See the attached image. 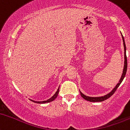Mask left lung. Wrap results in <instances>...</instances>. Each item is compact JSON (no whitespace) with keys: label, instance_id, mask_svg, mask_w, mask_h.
I'll return each instance as SVG.
<instances>
[{"label":"left lung","instance_id":"1","mask_svg":"<svg viewBox=\"0 0 130 130\" xmlns=\"http://www.w3.org/2000/svg\"><path fill=\"white\" fill-rule=\"evenodd\" d=\"M122 39H123V46H124V56H125V61H124V68H123V73H122V77H121L120 80H119V83L116 85V87L110 91V93L107 94L106 95H104V96H101V97H90V96H87L86 95L83 94L80 91V95L83 98L85 99V100L88 101L90 102H101L103 101L107 100L109 98H110L113 93H115V91H116L118 87H119L122 82L123 81L124 77H125V75H126V71H127V58H126V45H125V40H124V38L123 35L122 34Z\"/></svg>","mask_w":130,"mask_h":130}]
</instances>
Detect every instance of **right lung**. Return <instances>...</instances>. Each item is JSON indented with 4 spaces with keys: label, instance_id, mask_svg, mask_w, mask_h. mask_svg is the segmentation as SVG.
Listing matches in <instances>:
<instances>
[{
    "label": "right lung",
    "instance_id": "obj_1",
    "mask_svg": "<svg viewBox=\"0 0 130 130\" xmlns=\"http://www.w3.org/2000/svg\"><path fill=\"white\" fill-rule=\"evenodd\" d=\"M59 87L58 88V89L57 90V91H56V92L55 93V94H54V95L52 96L51 98L48 99V100H47L46 101H35L34 100H30L31 101L34 102V103H38V104H45V103H50V102H52L53 101L55 100V99L58 96V93H59Z\"/></svg>",
    "mask_w": 130,
    "mask_h": 130
}]
</instances>
